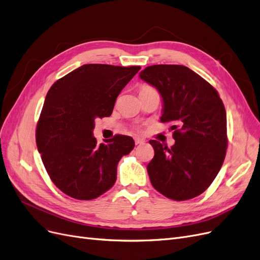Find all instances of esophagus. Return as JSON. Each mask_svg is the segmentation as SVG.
<instances>
[{
	"mask_svg": "<svg viewBox=\"0 0 260 260\" xmlns=\"http://www.w3.org/2000/svg\"><path fill=\"white\" fill-rule=\"evenodd\" d=\"M144 142H145V140L142 139V138L135 137V144H136V145H141V144H144Z\"/></svg>",
	"mask_w": 260,
	"mask_h": 260,
	"instance_id": "obj_1",
	"label": "esophagus"
}]
</instances>
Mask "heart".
Masks as SVG:
<instances>
[{
    "label": "heart",
    "mask_w": 260,
    "mask_h": 260,
    "mask_svg": "<svg viewBox=\"0 0 260 260\" xmlns=\"http://www.w3.org/2000/svg\"><path fill=\"white\" fill-rule=\"evenodd\" d=\"M151 89H154V88L150 87V86H147V85H144V86H141V87H140V89H139V93H142V91H147V90H151Z\"/></svg>",
    "instance_id": "b5f03b06"
}]
</instances>
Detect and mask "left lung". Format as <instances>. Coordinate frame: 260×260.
I'll list each match as a JSON object with an SVG mask.
<instances>
[{"label": "left lung", "instance_id": "1", "mask_svg": "<svg viewBox=\"0 0 260 260\" xmlns=\"http://www.w3.org/2000/svg\"><path fill=\"white\" fill-rule=\"evenodd\" d=\"M163 100L161 121L173 123L172 148L150 140L154 156L147 166L152 186L166 198L200 196L220 171L227 150V115L217 90L180 64L149 66L139 73Z\"/></svg>", "mask_w": 260, "mask_h": 260}]
</instances>
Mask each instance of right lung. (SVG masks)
<instances>
[{
	"label": "right lung",
	"instance_id": "right-lung-1",
	"mask_svg": "<svg viewBox=\"0 0 260 260\" xmlns=\"http://www.w3.org/2000/svg\"><path fill=\"white\" fill-rule=\"evenodd\" d=\"M139 66L83 64L56 81L37 125V146L55 186L77 200H93L116 180V166L135 147L129 136L97 144L95 119L110 116L116 97Z\"/></svg>",
	"mask_w": 260,
	"mask_h": 260
}]
</instances>
